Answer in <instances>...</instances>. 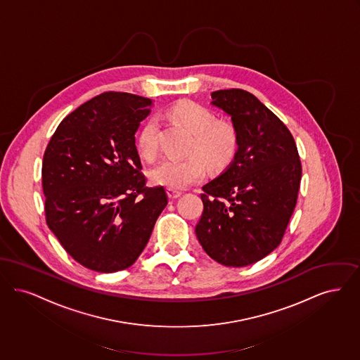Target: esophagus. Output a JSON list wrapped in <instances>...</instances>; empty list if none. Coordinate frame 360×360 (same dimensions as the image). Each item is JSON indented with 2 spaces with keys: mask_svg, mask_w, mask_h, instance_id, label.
I'll use <instances>...</instances> for the list:
<instances>
[{
  "mask_svg": "<svg viewBox=\"0 0 360 360\" xmlns=\"http://www.w3.org/2000/svg\"><path fill=\"white\" fill-rule=\"evenodd\" d=\"M167 195H168V198H169V199L174 200V199H177V198H180V196H181V192H180V191H176V189H171V188H168V189H167Z\"/></svg>",
  "mask_w": 360,
  "mask_h": 360,
  "instance_id": "34e87169",
  "label": "esophagus"
}]
</instances>
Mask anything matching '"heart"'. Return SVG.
I'll return each instance as SVG.
<instances>
[{"label":"heart","instance_id":"1","mask_svg":"<svg viewBox=\"0 0 360 360\" xmlns=\"http://www.w3.org/2000/svg\"><path fill=\"white\" fill-rule=\"evenodd\" d=\"M171 115L195 136L191 153H198L214 168L226 165L234 156L238 134L234 126L217 121L212 110L196 102H181L173 106ZM158 121L150 117L142 126L137 137V149L143 160L152 161L158 152ZM204 176L203 161L198 156L165 158L149 172L152 184L171 189H184Z\"/></svg>","mask_w":360,"mask_h":360}]
</instances>
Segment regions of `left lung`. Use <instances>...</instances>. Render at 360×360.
Instances as JSON below:
<instances>
[{
    "label": "left lung",
    "instance_id": "8db88e82",
    "mask_svg": "<svg viewBox=\"0 0 360 360\" xmlns=\"http://www.w3.org/2000/svg\"><path fill=\"white\" fill-rule=\"evenodd\" d=\"M231 117L238 134L234 160L203 186V214L195 233L221 265L240 267L265 258L281 243L297 203L301 161L281 120L240 90L211 94Z\"/></svg>",
    "mask_w": 360,
    "mask_h": 360
}]
</instances>
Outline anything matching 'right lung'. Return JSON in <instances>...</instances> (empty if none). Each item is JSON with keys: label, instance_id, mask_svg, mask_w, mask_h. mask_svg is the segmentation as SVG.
<instances>
[{"label": "right lung", "instance_id": "add662e5", "mask_svg": "<svg viewBox=\"0 0 360 360\" xmlns=\"http://www.w3.org/2000/svg\"><path fill=\"white\" fill-rule=\"evenodd\" d=\"M153 102L103 93L67 115L43 158L49 230L80 265L114 273L133 265L168 204L164 187L148 188L136 131Z\"/></svg>", "mask_w": 360, "mask_h": 360}]
</instances>
